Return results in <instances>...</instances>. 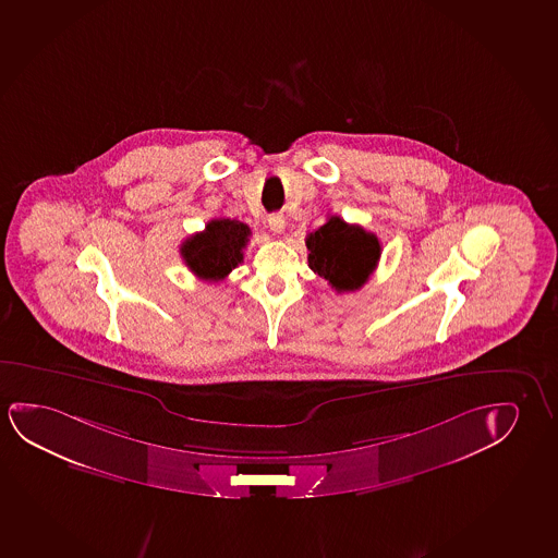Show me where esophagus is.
Here are the masks:
<instances>
[{"label": "esophagus", "mask_w": 558, "mask_h": 558, "mask_svg": "<svg viewBox=\"0 0 558 558\" xmlns=\"http://www.w3.org/2000/svg\"><path fill=\"white\" fill-rule=\"evenodd\" d=\"M268 227H270V230L275 232V234H282L283 228H286V220H283L282 215H270L268 217Z\"/></svg>", "instance_id": "obj_1"}]
</instances>
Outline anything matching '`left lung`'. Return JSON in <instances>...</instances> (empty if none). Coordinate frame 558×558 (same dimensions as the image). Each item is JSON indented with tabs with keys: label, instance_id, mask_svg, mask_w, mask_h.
I'll list each match as a JSON object with an SVG mask.
<instances>
[{
	"label": "left lung",
	"instance_id": "obj_1",
	"mask_svg": "<svg viewBox=\"0 0 558 558\" xmlns=\"http://www.w3.org/2000/svg\"><path fill=\"white\" fill-rule=\"evenodd\" d=\"M308 267L330 283L331 290L363 288L378 265L381 245L376 234L343 218L330 217L326 225L307 235Z\"/></svg>",
	"mask_w": 558,
	"mask_h": 558
}]
</instances>
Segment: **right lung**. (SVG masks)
Instances as JSON below:
<instances>
[{
	"label": "right lung",
	"instance_id": "1",
	"mask_svg": "<svg viewBox=\"0 0 558 558\" xmlns=\"http://www.w3.org/2000/svg\"><path fill=\"white\" fill-rule=\"evenodd\" d=\"M247 225L230 218H215L199 234L182 243V258L202 280H225L243 260V247L250 242Z\"/></svg>",
	"mask_w": 558,
	"mask_h": 558
}]
</instances>
